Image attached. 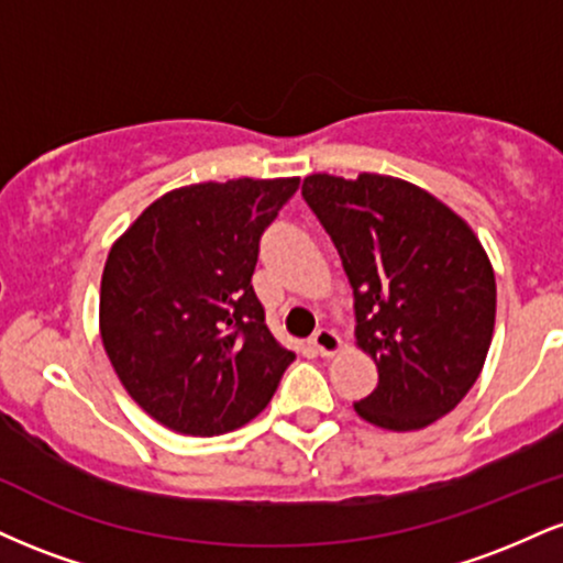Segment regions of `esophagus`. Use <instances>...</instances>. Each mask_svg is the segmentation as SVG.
Here are the masks:
<instances>
[{"instance_id": "34e87169", "label": "esophagus", "mask_w": 563, "mask_h": 563, "mask_svg": "<svg viewBox=\"0 0 563 563\" xmlns=\"http://www.w3.org/2000/svg\"><path fill=\"white\" fill-rule=\"evenodd\" d=\"M312 344L322 357H333V354L341 352V339L339 333L331 331V328H320V331H314L312 335Z\"/></svg>"}]
</instances>
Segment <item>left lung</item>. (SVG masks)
<instances>
[{
    "label": "left lung",
    "instance_id": "left-lung-1",
    "mask_svg": "<svg viewBox=\"0 0 563 563\" xmlns=\"http://www.w3.org/2000/svg\"><path fill=\"white\" fill-rule=\"evenodd\" d=\"M301 196L339 251L357 346L378 367L357 416L389 431L448 416L479 378L495 328V273L474 230L431 192L384 174H312Z\"/></svg>",
    "mask_w": 563,
    "mask_h": 563
}]
</instances>
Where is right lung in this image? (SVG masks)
I'll list each match as a JSON object with an SVG mask.
<instances>
[{
    "label": "right lung",
    "instance_id": "right-lung-1",
    "mask_svg": "<svg viewBox=\"0 0 563 563\" xmlns=\"http://www.w3.org/2000/svg\"><path fill=\"white\" fill-rule=\"evenodd\" d=\"M299 177L166 192L108 254L100 335L129 397L166 429L217 437L267 407L296 354L264 320L251 275Z\"/></svg>",
    "mask_w": 563,
    "mask_h": 563
}]
</instances>
